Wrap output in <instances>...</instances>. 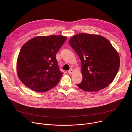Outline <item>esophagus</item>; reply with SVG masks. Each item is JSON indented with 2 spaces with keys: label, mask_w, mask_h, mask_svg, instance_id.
Segmentation results:
<instances>
[{
  "label": "esophagus",
  "mask_w": 132,
  "mask_h": 132,
  "mask_svg": "<svg viewBox=\"0 0 132 132\" xmlns=\"http://www.w3.org/2000/svg\"><path fill=\"white\" fill-rule=\"evenodd\" d=\"M73 72V70L72 69H70V70H69L68 71V72L69 74H71Z\"/></svg>",
  "instance_id": "34e87169"
}]
</instances>
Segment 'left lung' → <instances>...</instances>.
Returning a JSON list of instances; mask_svg holds the SVG:
<instances>
[{"mask_svg": "<svg viewBox=\"0 0 132 132\" xmlns=\"http://www.w3.org/2000/svg\"><path fill=\"white\" fill-rule=\"evenodd\" d=\"M69 44L81 60L82 80L77 86L86 91L108 86L118 72L120 60L117 51L103 36L80 33L72 36Z\"/></svg>", "mask_w": 132, "mask_h": 132, "instance_id": "left-lung-1", "label": "left lung"}]
</instances>
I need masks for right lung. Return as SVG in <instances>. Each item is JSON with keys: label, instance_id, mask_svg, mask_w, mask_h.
I'll return each mask as SVG.
<instances>
[{"label": "right lung", "instance_id": "obj_1", "mask_svg": "<svg viewBox=\"0 0 132 132\" xmlns=\"http://www.w3.org/2000/svg\"><path fill=\"white\" fill-rule=\"evenodd\" d=\"M67 39L62 35L36 36L21 47L16 62L18 77L31 90L47 91L62 77L56 54Z\"/></svg>", "mask_w": 132, "mask_h": 132}]
</instances>
